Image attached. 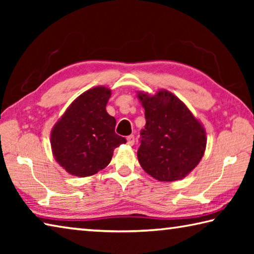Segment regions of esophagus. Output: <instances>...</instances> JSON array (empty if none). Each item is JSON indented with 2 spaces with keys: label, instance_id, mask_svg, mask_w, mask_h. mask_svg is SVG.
<instances>
[{
  "label": "esophagus",
  "instance_id": "1",
  "mask_svg": "<svg viewBox=\"0 0 254 254\" xmlns=\"http://www.w3.org/2000/svg\"><path fill=\"white\" fill-rule=\"evenodd\" d=\"M134 141H135V137H134V135H128L127 137V143L128 144V145H133L134 144Z\"/></svg>",
  "mask_w": 254,
  "mask_h": 254
}]
</instances>
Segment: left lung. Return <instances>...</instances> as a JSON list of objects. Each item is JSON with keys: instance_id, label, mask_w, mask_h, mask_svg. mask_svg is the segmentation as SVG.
<instances>
[{"instance_id": "1", "label": "left lung", "mask_w": 254, "mask_h": 254, "mask_svg": "<svg viewBox=\"0 0 254 254\" xmlns=\"http://www.w3.org/2000/svg\"><path fill=\"white\" fill-rule=\"evenodd\" d=\"M144 109L137 159L142 169L159 182L186 177L204 156L206 131L179 98L166 89L137 93Z\"/></svg>"}]
</instances>
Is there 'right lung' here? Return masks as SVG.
Returning a JSON list of instances; mask_svg holds the SVG:
<instances>
[{
  "label": "right lung",
  "instance_id": "right-lung-1",
  "mask_svg": "<svg viewBox=\"0 0 254 254\" xmlns=\"http://www.w3.org/2000/svg\"><path fill=\"white\" fill-rule=\"evenodd\" d=\"M111 89L96 86L71 103L50 133L53 154L68 174L95 175L109 165L113 151L127 141L115 133L117 120L106 112Z\"/></svg>",
  "mask_w": 254,
  "mask_h": 254
}]
</instances>
